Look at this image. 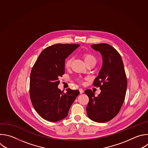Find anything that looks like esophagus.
Listing matches in <instances>:
<instances>
[{"instance_id": "34e87169", "label": "esophagus", "mask_w": 148, "mask_h": 148, "mask_svg": "<svg viewBox=\"0 0 148 148\" xmlns=\"http://www.w3.org/2000/svg\"><path fill=\"white\" fill-rule=\"evenodd\" d=\"M79 91L80 93H84V90H83L82 88H79Z\"/></svg>"}]
</instances>
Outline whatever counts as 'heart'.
<instances>
[{"label": "heart", "instance_id": "b5f03b06", "mask_svg": "<svg viewBox=\"0 0 148 148\" xmlns=\"http://www.w3.org/2000/svg\"><path fill=\"white\" fill-rule=\"evenodd\" d=\"M83 58H84V62L86 64H87L88 63H90V62H93L95 63H96V59L92 53H86L84 54ZM71 62H72V58H69L68 59H67L66 62H65V67H66V68H67V69L70 68V66H71Z\"/></svg>", "mask_w": 148, "mask_h": 148}]
</instances>
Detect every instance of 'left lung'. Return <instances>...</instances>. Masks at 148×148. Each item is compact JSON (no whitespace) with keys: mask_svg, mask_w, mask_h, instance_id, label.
<instances>
[{"mask_svg":"<svg viewBox=\"0 0 148 148\" xmlns=\"http://www.w3.org/2000/svg\"><path fill=\"white\" fill-rule=\"evenodd\" d=\"M91 47L100 52L103 58L102 69L93 83L100 87L101 92L95 96L90 89L85 90L89 99L86 110L90 120L105 123L120 112L125 99L127 79L121 57L113 47L107 43L94 44Z\"/></svg>","mask_w":148,"mask_h":148,"instance_id":"1","label":"left lung"}]
</instances>
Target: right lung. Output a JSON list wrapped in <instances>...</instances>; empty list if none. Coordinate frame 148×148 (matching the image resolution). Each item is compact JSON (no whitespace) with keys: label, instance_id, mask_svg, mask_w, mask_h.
<instances>
[{"label":"right lung","instance_id":"1","mask_svg":"<svg viewBox=\"0 0 148 148\" xmlns=\"http://www.w3.org/2000/svg\"><path fill=\"white\" fill-rule=\"evenodd\" d=\"M78 44H56L45 48L35 62L30 74L29 96L33 107L45 120L56 122L68 115L69 110L79 94L78 90L58 86L59 78L64 74L65 59Z\"/></svg>","mask_w":148,"mask_h":148}]
</instances>
